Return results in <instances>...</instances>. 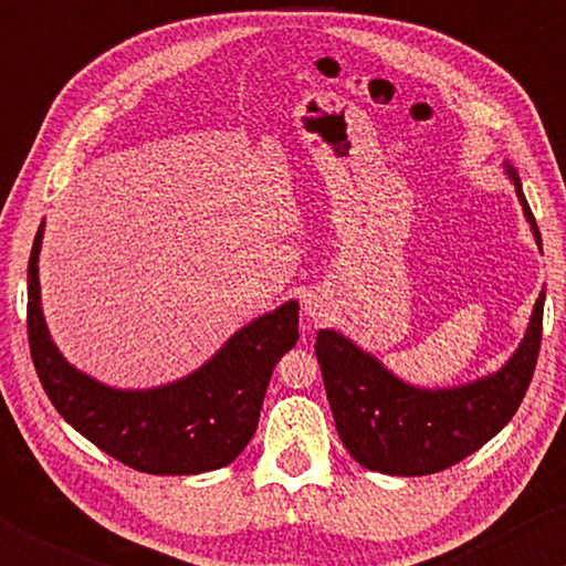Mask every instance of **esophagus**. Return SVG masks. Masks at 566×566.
Listing matches in <instances>:
<instances>
[{
  "instance_id": "obj_1",
  "label": "esophagus",
  "mask_w": 566,
  "mask_h": 566,
  "mask_svg": "<svg viewBox=\"0 0 566 566\" xmlns=\"http://www.w3.org/2000/svg\"><path fill=\"white\" fill-rule=\"evenodd\" d=\"M305 311H308L311 316H322V305L316 303V301H308V303H305Z\"/></svg>"
}]
</instances>
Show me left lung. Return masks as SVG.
Segmentation results:
<instances>
[{"mask_svg":"<svg viewBox=\"0 0 566 566\" xmlns=\"http://www.w3.org/2000/svg\"><path fill=\"white\" fill-rule=\"evenodd\" d=\"M516 193L541 244V231L518 180ZM543 301L545 292L537 297L527 337L509 365L490 378L450 391L407 386L343 335L319 329L314 343L316 359L337 437L350 458L369 471L426 476L450 469L486 444L516 415L535 375L543 340Z\"/></svg>","mask_w":566,"mask_h":566,"instance_id":"obj_1","label":"left lung"}]
</instances>
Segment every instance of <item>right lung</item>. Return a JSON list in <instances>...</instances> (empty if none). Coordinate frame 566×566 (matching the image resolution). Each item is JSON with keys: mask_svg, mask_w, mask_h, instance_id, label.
I'll return each instance as SVG.
<instances>
[{"mask_svg": "<svg viewBox=\"0 0 566 566\" xmlns=\"http://www.w3.org/2000/svg\"><path fill=\"white\" fill-rule=\"evenodd\" d=\"M39 226L29 258L31 361L53 407L84 439L119 463L143 473L216 471L250 444L261 418L271 373L297 343V303L247 324L205 367L154 391H116L63 361L39 308Z\"/></svg>", "mask_w": 566, "mask_h": 566, "instance_id": "add662e5", "label": "right lung"}]
</instances>
